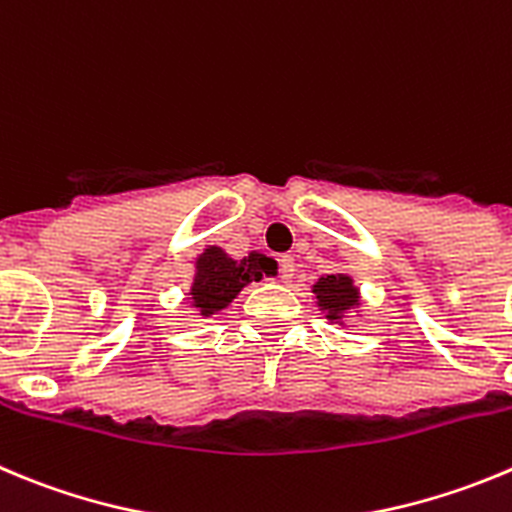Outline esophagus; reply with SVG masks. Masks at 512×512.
Returning <instances> with one entry per match:
<instances>
[{
  "label": "esophagus",
  "instance_id": "34e87169",
  "mask_svg": "<svg viewBox=\"0 0 512 512\" xmlns=\"http://www.w3.org/2000/svg\"><path fill=\"white\" fill-rule=\"evenodd\" d=\"M294 271H297V264H294L292 256H284V259H279V274H281V279H284V281L294 279Z\"/></svg>",
  "mask_w": 512,
  "mask_h": 512
}]
</instances>
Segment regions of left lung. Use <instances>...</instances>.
Here are the masks:
<instances>
[{"instance_id":"left-lung-1","label":"left lung","mask_w":512,"mask_h":512,"mask_svg":"<svg viewBox=\"0 0 512 512\" xmlns=\"http://www.w3.org/2000/svg\"><path fill=\"white\" fill-rule=\"evenodd\" d=\"M314 297H317V307L327 312V320L340 322L345 312L360 304V292L353 284V276L348 274H325L317 279L312 287ZM342 325V322H340Z\"/></svg>"}]
</instances>
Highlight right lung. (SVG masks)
Here are the masks:
<instances>
[{
	"label": "right lung",
	"mask_w": 512,
	"mask_h": 512,
	"mask_svg": "<svg viewBox=\"0 0 512 512\" xmlns=\"http://www.w3.org/2000/svg\"><path fill=\"white\" fill-rule=\"evenodd\" d=\"M264 274H271V259H266L264 253L251 251L243 259H231L223 248L208 246L195 261V279L187 294L190 307L198 309L203 317L218 314L246 284L261 281Z\"/></svg>",
	"instance_id": "add662e5"
}]
</instances>
